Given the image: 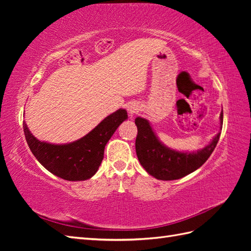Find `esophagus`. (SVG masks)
Segmentation results:
<instances>
[{
	"label": "esophagus",
	"instance_id": "obj_1",
	"mask_svg": "<svg viewBox=\"0 0 251 251\" xmlns=\"http://www.w3.org/2000/svg\"><path fill=\"white\" fill-rule=\"evenodd\" d=\"M138 110H139V107L136 102H130L127 104V113L131 117H133L135 114L138 112Z\"/></svg>",
	"mask_w": 251,
	"mask_h": 251
}]
</instances>
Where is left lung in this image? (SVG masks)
<instances>
[{
	"label": "left lung",
	"mask_w": 251,
	"mask_h": 251,
	"mask_svg": "<svg viewBox=\"0 0 251 251\" xmlns=\"http://www.w3.org/2000/svg\"><path fill=\"white\" fill-rule=\"evenodd\" d=\"M220 126H223V110L220 114ZM138 134L136 137V154L151 176L158 180H177L198 170L214 151L221 132L206 147L197 151H178L170 149L158 139L146 118L135 119Z\"/></svg>",
	"instance_id": "obj_1"
}]
</instances>
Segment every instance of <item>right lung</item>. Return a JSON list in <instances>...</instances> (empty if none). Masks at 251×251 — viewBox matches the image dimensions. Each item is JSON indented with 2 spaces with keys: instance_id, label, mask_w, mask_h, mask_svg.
<instances>
[{
  "instance_id": "right-lung-1",
  "label": "right lung",
  "mask_w": 251,
  "mask_h": 251,
  "mask_svg": "<svg viewBox=\"0 0 251 251\" xmlns=\"http://www.w3.org/2000/svg\"><path fill=\"white\" fill-rule=\"evenodd\" d=\"M127 119L125 109H119L82 138L66 144L40 141L23 124L26 141L32 154L45 169L68 181H83L93 177L103 159L104 147L117 127Z\"/></svg>"
}]
</instances>
